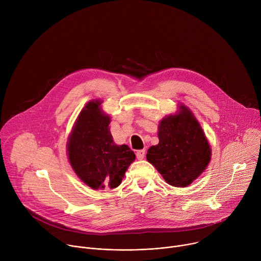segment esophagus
I'll return each mask as SVG.
<instances>
[{
    "mask_svg": "<svg viewBox=\"0 0 261 261\" xmlns=\"http://www.w3.org/2000/svg\"><path fill=\"white\" fill-rule=\"evenodd\" d=\"M145 156V150H139L136 152V157L138 160H142Z\"/></svg>",
    "mask_w": 261,
    "mask_h": 261,
    "instance_id": "obj_1",
    "label": "esophagus"
}]
</instances>
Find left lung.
<instances>
[{
    "instance_id": "1",
    "label": "left lung",
    "mask_w": 261,
    "mask_h": 261,
    "mask_svg": "<svg viewBox=\"0 0 261 261\" xmlns=\"http://www.w3.org/2000/svg\"><path fill=\"white\" fill-rule=\"evenodd\" d=\"M159 143L147 150L146 160L173 187H187L207 167L212 150L200 124L185 105L158 127Z\"/></svg>"
}]
</instances>
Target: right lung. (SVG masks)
I'll use <instances>...</instances> for the list:
<instances>
[{
	"label": "right lung",
	"mask_w": 261,
	"mask_h": 261,
	"mask_svg": "<svg viewBox=\"0 0 261 261\" xmlns=\"http://www.w3.org/2000/svg\"><path fill=\"white\" fill-rule=\"evenodd\" d=\"M100 100L84 107L67 143L70 165L76 175L94 190L115 189L121 185L135 154L126 144L115 143L109 131V116Z\"/></svg>",
	"instance_id": "1"
}]
</instances>
